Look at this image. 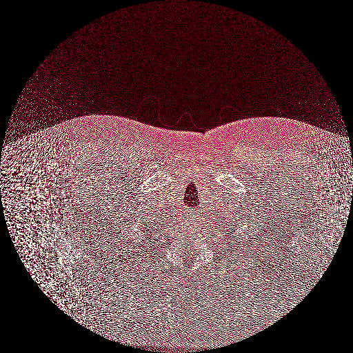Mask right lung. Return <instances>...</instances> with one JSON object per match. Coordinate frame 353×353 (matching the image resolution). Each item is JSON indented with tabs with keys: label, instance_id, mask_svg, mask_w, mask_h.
Listing matches in <instances>:
<instances>
[{
	"label": "right lung",
	"instance_id": "1",
	"mask_svg": "<svg viewBox=\"0 0 353 353\" xmlns=\"http://www.w3.org/2000/svg\"><path fill=\"white\" fill-rule=\"evenodd\" d=\"M145 232V231H143ZM141 233H142V232H141ZM138 234H139V232H138ZM145 234H148V232H145ZM130 241H133V240H130ZM132 246H133V245H132Z\"/></svg>",
	"mask_w": 353,
	"mask_h": 353
}]
</instances>
